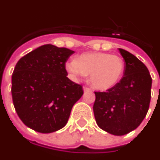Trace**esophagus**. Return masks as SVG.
<instances>
[{
    "label": "esophagus",
    "instance_id": "esophagus-1",
    "mask_svg": "<svg viewBox=\"0 0 160 160\" xmlns=\"http://www.w3.org/2000/svg\"><path fill=\"white\" fill-rule=\"evenodd\" d=\"M83 90H84V91H91V89L89 88V87H86V86H84V87H83Z\"/></svg>",
    "mask_w": 160,
    "mask_h": 160
}]
</instances>
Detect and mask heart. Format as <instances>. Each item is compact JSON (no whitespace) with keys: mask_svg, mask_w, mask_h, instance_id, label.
I'll use <instances>...</instances> for the list:
<instances>
[{"mask_svg":"<svg viewBox=\"0 0 160 160\" xmlns=\"http://www.w3.org/2000/svg\"><path fill=\"white\" fill-rule=\"evenodd\" d=\"M65 69L74 78L90 75V81L94 88L106 91L120 81L125 63L122 58L116 54L93 52L82 53L77 59L68 61Z\"/></svg>","mask_w":160,"mask_h":160,"instance_id":"b5f03b06","label":"heart"}]
</instances>
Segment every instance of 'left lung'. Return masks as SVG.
<instances>
[{
    "label": "left lung",
    "instance_id": "8db88e82",
    "mask_svg": "<svg viewBox=\"0 0 160 160\" xmlns=\"http://www.w3.org/2000/svg\"><path fill=\"white\" fill-rule=\"evenodd\" d=\"M125 60L123 77L106 92L95 91L94 116L100 128L122 136L139 126L147 115L151 99L152 78L138 58L119 48Z\"/></svg>",
    "mask_w": 160,
    "mask_h": 160
}]
</instances>
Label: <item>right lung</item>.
<instances>
[{
  "mask_svg": "<svg viewBox=\"0 0 160 160\" xmlns=\"http://www.w3.org/2000/svg\"><path fill=\"white\" fill-rule=\"evenodd\" d=\"M75 53L45 44L19 59L12 76L13 105L23 123L49 133L63 128L73 106L82 96V86L67 77L65 63Z\"/></svg>",
  "mask_w": 160,
  "mask_h": 160,
  "instance_id": "obj_1",
  "label": "right lung"
}]
</instances>
